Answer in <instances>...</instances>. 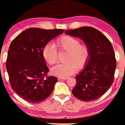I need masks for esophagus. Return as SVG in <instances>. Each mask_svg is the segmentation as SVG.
<instances>
[{
  "label": "esophagus",
  "instance_id": "1",
  "mask_svg": "<svg viewBox=\"0 0 125 125\" xmlns=\"http://www.w3.org/2000/svg\"><path fill=\"white\" fill-rule=\"evenodd\" d=\"M68 79V77H59V79L60 80H66Z\"/></svg>",
  "mask_w": 125,
  "mask_h": 125
}]
</instances>
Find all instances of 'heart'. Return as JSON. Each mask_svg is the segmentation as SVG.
Here are the masks:
<instances>
[{
  "instance_id": "1",
  "label": "heart",
  "mask_w": 125,
  "mask_h": 125,
  "mask_svg": "<svg viewBox=\"0 0 125 125\" xmlns=\"http://www.w3.org/2000/svg\"><path fill=\"white\" fill-rule=\"evenodd\" d=\"M55 46L59 50L67 52L64 61L53 67L52 73L59 77H66L73 74L77 67L81 69L85 65L90 56V50L86 44L80 43V41L71 36H64L58 41ZM44 61L49 64H55L58 52L53 45H46L42 51Z\"/></svg>"
}]
</instances>
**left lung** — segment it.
I'll return each mask as SVG.
<instances>
[{"label":"left lung","mask_w":125,"mask_h":125,"mask_svg":"<svg viewBox=\"0 0 125 125\" xmlns=\"http://www.w3.org/2000/svg\"><path fill=\"white\" fill-rule=\"evenodd\" d=\"M65 34L81 39L90 50L87 64L76 76V84L72 92L83 101L96 100L106 92L114 81L116 61L112 45L104 34L92 27L67 30Z\"/></svg>","instance_id":"left-lung-1"}]
</instances>
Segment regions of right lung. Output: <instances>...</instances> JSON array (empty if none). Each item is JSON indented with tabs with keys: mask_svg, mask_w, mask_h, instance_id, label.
Wrapping results in <instances>:
<instances>
[{
	"mask_svg": "<svg viewBox=\"0 0 125 125\" xmlns=\"http://www.w3.org/2000/svg\"><path fill=\"white\" fill-rule=\"evenodd\" d=\"M63 31L62 29L29 28L11 43L6 60L10 83L16 94L26 101L38 104L53 92L58 79L47 76L49 69L42 51L49 42Z\"/></svg>",
	"mask_w": 125,
	"mask_h": 125,
	"instance_id": "1",
	"label": "right lung"
}]
</instances>
